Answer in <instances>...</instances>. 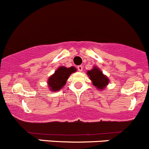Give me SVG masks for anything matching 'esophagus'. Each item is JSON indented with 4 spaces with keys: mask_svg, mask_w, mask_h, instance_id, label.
<instances>
[{
    "mask_svg": "<svg viewBox=\"0 0 149 149\" xmlns=\"http://www.w3.org/2000/svg\"><path fill=\"white\" fill-rule=\"evenodd\" d=\"M77 70L79 72H82V70H83V67L82 65H79L77 67Z\"/></svg>",
    "mask_w": 149,
    "mask_h": 149,
    "instance_id": "1",
    "label": "esophagus"
}]
</instances>
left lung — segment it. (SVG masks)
Masks as SVG:
<instances>
[{
  "instance_id": "1",
  "label": "left lung",
  "mask_w": 149,
  "mask_h": 149,
  "mask_svg": "<svg viewBox=\"0 0 149 149\" xmlns=\"http://www.w3.org/2000/svg\"><path fill=\"white\" fill-rule=\"evenodd\" d=\"M87 74L98 91H103L109 82V78L96 67H94L91 70H88Z\"/></svg>"
}]
</instances>
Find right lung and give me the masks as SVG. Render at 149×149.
<instances>
[{
	"mask_svg": "<svg viewBox=\"0 0 149 149\" xmlns=\"http://www.w3.org/2000/svg\"><path fill=\"white\" fill-rule=\"evenodd\" d=\"M77 71L74 67H67L61 66L58 67L54 74L51 75L48 80V85L50 91L52 92H57L65 85L67 80L71 74Z\"/></svg>",
	"mask_w": 149,
	"mask_h": 149,
	"instance_id": "right-lung-1",
	"label": "right lung"
}]
</instances>
